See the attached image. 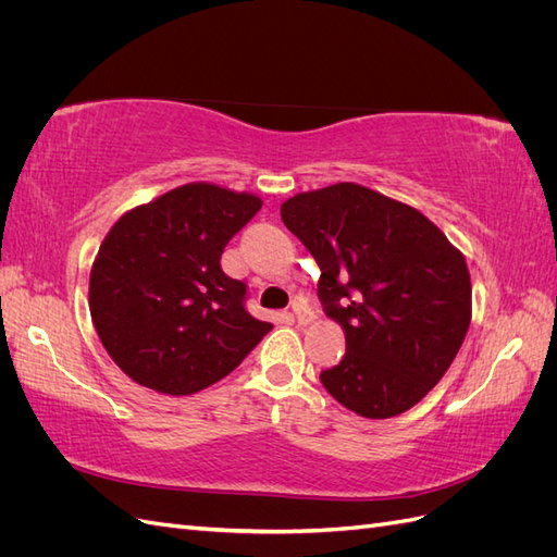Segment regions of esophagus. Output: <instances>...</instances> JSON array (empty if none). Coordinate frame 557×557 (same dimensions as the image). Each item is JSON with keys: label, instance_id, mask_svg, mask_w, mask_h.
<instances>
[{"label": "esophagus", "instance_id": "esophagus-1", "mask_svg": "<svg viewBox=\"0 0 557 557\" xmlns=\"http://www.w3.org/2000/svg\"><path fill=\"white\" fill-rule=\"evenodd\" d=\"M293 313H295V320H297L299 325H309L311 320L315 318L305 299H295V301H293Z\"/></svg>", "mask_w": 557, "mask_h": 557}]
</instances>
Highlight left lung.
Here are the masks:
<instances>
[{
  "instance_id": "8db88e82",
  "label": "left lung",
  "mask_w": 557,
  "mask_h": 557,
  "mask_svg": "<svg viewBox=\"0 0 557 557\" xmlns=\"http://www.w3.org/2000/svg\"><path fill=\"white\" fill-rule=\"evenodd\" d=\"M281 218L318 262L320 305L346 332V356L320 383L364 418L411 409L469 330L462 252L420 211L356 183L295 195Z\"/></svg>"
}]
</instances>
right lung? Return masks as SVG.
I'll return each instance as SVG.
<instances>
[{
    "instance_id": "add662e5",
    "label": "right lung",
    "mask_w": 557,
    "mask_h": 557,
    "mask_svg": "<svg viewBox=\"0 0 557 557\" xmlns=\"http://www.w3.org/2000/svg\"><path fill=\"white\" fill-rule=\"evenodd\" d=\"M262 207L209 183L181 185L117 221L90 274V315L113 362L139 385L193 395L237 369L272 323L221 256Z\"/></svg>"
}]
</instances>
